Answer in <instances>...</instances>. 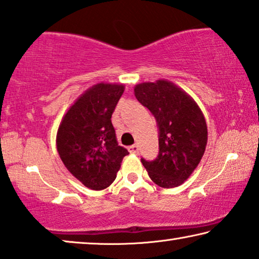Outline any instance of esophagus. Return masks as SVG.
<instances>
[{"label":"esophagus","instance_id":"esophagus-1","mask_svg":"<svg viewBox=\"0 0 259 259\" xmlns=\"http://www.w3.org/2000/svg\"><path fill=\"white\" fill-rule=\"evenodd\" d=\"M128 150L130 154H138V151H140V148H138V145L134 144V145H130L128 148Z\"/></svg>","mask_w":259,"mask_h":259}]
</instances>
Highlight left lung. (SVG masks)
Wrapping results in <instances>:
<instances>
[{"label": "left lung", "mask_w": 259, "mask_h": 259, "mask_svg": "<svg viewBox=\"0 0 259 259\" xmlns=\"http://www.w3.org/2000/svg\"><path fill=\"white\" fill-rule=\"evenodd\" d=\"M134 92L158 126L157 158H142V164L158 187H178L194 172L205 151L207 128L203 112L191 96L166 79L141 83Z\"/></svg>", "instance_id": "8db88e82"}]
</instances>
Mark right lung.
<instances>
[{
  "label": "right lung",
  "instance_id": "add662e5",
  "mask_svg": "<svg viewBox=\"0 0 259 259\" xmlns=\"http://www.w3.org/2000/svg\"><path fill=\"white\" fill-rule=\"evenodd\" d=\"M124 85L98 83L83 93L63 116L57 130L58 155L83 185L103 190L115 181L129 154L118 145L111 115Z\"/></svg>",
  "mask_w": 259,
  "mask_h": 259
}]
</instances>
